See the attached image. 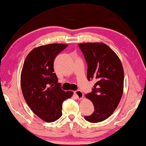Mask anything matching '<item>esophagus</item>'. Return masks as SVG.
I'll return each instance as SVG.
<instances>
[{"mask_svg": "<svg viewBox=\"0 0 146 146\" xmlns=\"http://www.w3.org/2000/svg\"><path fill=\"white\" fill-rule=\"evenodd\" d=\"M74 94H75V96L79 99H82L83 98V93L80 91V90H76V91L74 92Z\"/></svg>", "mask_w": 146, "mask_h": 146, "instance_id": "34e87169", "label": "esophagus"}]
</instances>
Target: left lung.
<instances>
[{
    "label": "left lung",
    "instance_id": "left-lung-1",
    "mask_svg": "<svg viewBox=\"0 0 146 146\" xmlns=\"http://www.w3.org/2000/svg\"><path fill=\"white\" fill-rule=\"evenodd\" d=\"M87 63V78L96 81L92 91L86 95L92 101L94 112L85 115L86 121L98 123L114 112L121 98L124 73L116 54L103 43L78 44Z\"/></svg>",
    "mask_w": 146,
    "mask_h": 146
}]
</instances>
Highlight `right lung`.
I'll use <instances>...</instances> for the list:
<instances>
[{"instance_id": "1", "label": "right lung", "mask_w": 146, "mask_h": 146, "mask_svg": "<svg viewBox=\"0 0 146 146\" xmlns=\"http://www.w3.org/2000/svg\"><path fill=\"white\" fill-rule=\"evenodd\" d=\"M68 45L53 43L34 48L23 64L21 86L27 105L45 121H56L62 114V103L73 92H65L54 73L55 58Z\"/></svg>"}]
</instances>
